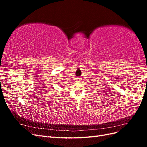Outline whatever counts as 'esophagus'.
Returning <instances> with one entry per match:
<instances>
[{
  "instance_id": "1",
  "label": "esophagus",
  "mask_w": 147,
  "mask_h": 147,
  "mask_svg": "<svg viewBox=\"0 0 147 147\" xmlns=\"http://www.w3.org/2000/svg\"><path fill=\"white\" fill-rule=\"evenodd\" d=\"M80 80V78H78V81H79Z\"/></svg>"
}]
</instances>
